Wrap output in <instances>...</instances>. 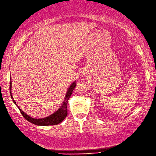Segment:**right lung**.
<instances>
[{
    "mask_svg": "<svg viewBox=\"0 0 156 156\" xmlns=\"http://www.w3.org/2000/svg\"><path fill=\"white\" fill-rule=\"evenodd\" d=\"M11 79L10 81V90H11ZM76 86V82H74L73 83H72L71 86L69 88V90L66 92V96L65 98L64 102H63L62 106L60 108H59L58 110L56 111V112L52 114V115H50L49 116L46 117V118L44 119H34L31 118V117L27 115L26 114L23 112V110H21L20 109V108L19 107L17 104H16V102L15 101L13 98H12V94L10 91V94H11V97L12 98V100L13 101V102L16 104V106H17V108L20 109V112L21 113L22 115L24 117V118L26 119L27 121L30 122L31 123H33L36 125H39V126H49V125H58V124L61 122L63 120H64L66 116H67V104H68V100L71 97V94L73 93V91L74 88Z\"/></svg>",
    "mask_w": 156,
    "mask_h": 156,
    "instance_id": "1",
    "label": "right lung"
}]
</instances>
